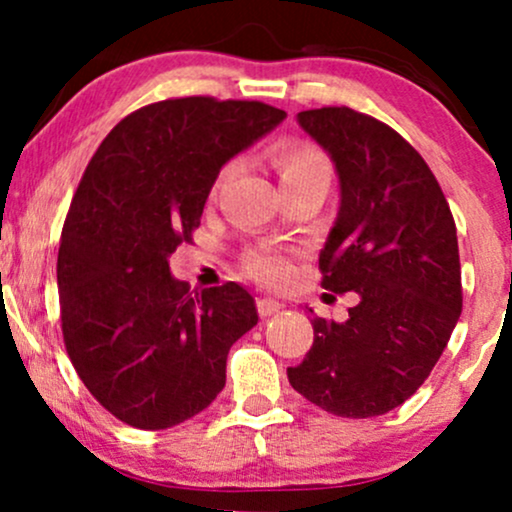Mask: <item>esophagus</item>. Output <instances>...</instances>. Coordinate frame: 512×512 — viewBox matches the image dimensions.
<instances>
[{
  "mask_svg": "<svg viewBox=\"0 0 512 512\" xmlns=\"http://www.w3.org/2000/svg\"><path fill=\"white\" fill-rule=\"evenodd\" d=\"M281 308H284V303L274 301V298H257V313H260L262 317H269V315L279 313Z\"/></svg>",
  "mask_w": 512,
  "mask_h": 512,
  "instance_id": "34e87169",
  "label": "esophagus"
}]
</instances>
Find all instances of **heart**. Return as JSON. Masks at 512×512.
Masks as SVG:
<instances>
[{
  "label": "heart",
  "instance_id": "b5f03b06",
  "mask_svg": "<svg viewBox=\"0 0 512 512\" xmlns=\"http://www.w3.org/2000/svg\"><path fill=\"white\" fill-rule=\"evenodd\" d=\"M272 163L286 192L310 190V187L327 192L334 175V166L325 149L313 142H305V139H286V142L276 144ZM233 173H236V161L223 163L216 173L214 185H211V195H219L223 185L233 178ZM243 269L252 279L269 286L284 284L291 276L289 257L274 248H250L243 252Z\"/></svg>",
  "mask_w": 512,
  "mask_h": 512
}]
</instances>
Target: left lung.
Masks as SVG:
<instances>
[{
  "label": "left lung",
  "mask_w": 512,
  "mask_h": 512,
  "mask_svg": "<svg viewBox=\"0 0 512 512\" xmlns=\"http://www.w3.org/2000/svg\"><path fill=\"white\" fill-rule=\"evenodd\" d=\"M298 122L342 182L322 289L361 301L346 322L313 317V346L286 373L334 416H380L424 385L460 320L455 219L428 163L390 125L346 105L303 110Z\"/></svg>",
  "instance_id": "8db88e82"
}]
</instances>
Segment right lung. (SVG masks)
<instances>
[{"instance_id": "right-lung-1", "label": "right lung", "mask_w": 512, "mask_h": 512, "mask_svg": "<svg viewBox=\"0 0 512 512\" xmlns=\"http://www.w3.org/2000/svg\"><path fill=\"white\" fill-rule=\"evenodd\" d=\"M284 117L260 101L168 98L122 117L88 161L57 255L62 337L81 383L122 424L178 426L226 385L255 301L236 281L190 291L168 255L192 243L223 163Z\"/></svg>"}]
</instances>
